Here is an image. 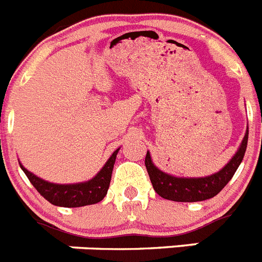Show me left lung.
Instances as JSON below:
<instances>
[{
	"mask_svg": "<svg viewBox=\"0 0 262 262\" xmlns=\"http://www.w3.org/2000/svg\"><path fill=\"white\" fill-rule=\"evenodd\" d=\"M247 144L248 128L237 151L229 159L228 163L219 171L206 175V177L188 178V177H175V175L167 174L154 165L149 151L146 153L145 165H146L151 185L159 196L167 200H174V202H202L219 194L224 186L231 181L244 158Z\"/></svg>",
	"mask_w": 262,
	"mask_h": 262,
	"instance_id": "1",
	"label": "left lung"
}]
</instances>
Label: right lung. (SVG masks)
Listing matches in <instances>:
<instances>
[{
  "mask_svg": "<svg viewBox=\"0 0 262 262\" xmlns=\"http://www.w3.org/2000/svg\"><path fill=\"white\" fill-rule=\"evenodd\" d=\"M118 150L120 147L113 151L105 165L93 178H91L90 181L79 182V183H68V185L52 183V182L45 181V179L36 177L26 167H24L22 163L19 165L29 181L31 182V185L51 204L59 207H68V208L83 207L88 206V204L99 203L106 195Z\"/></svg>",
  "mask_w": 262,
  "mask_h": 262,
  "instance_id": "obj_1",
  "label": "right lung"
}]
</instances>
